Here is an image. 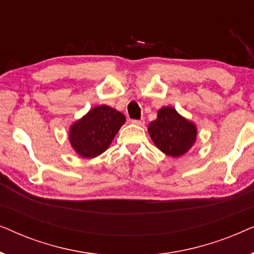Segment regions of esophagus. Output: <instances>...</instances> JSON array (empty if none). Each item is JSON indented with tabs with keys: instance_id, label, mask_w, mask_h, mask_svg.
Instances as JSON below:
<instances>
[{
	"instance_id": "34e87169",
	"label": "esophagus",
	"mask_w": 254,
	"mask_h": 254,
	"mask_svg": "<svg viewBox=\"0 0 254 254\" xmlns=\"http://www.w3.org/2000/svg\"><path fill=\"white\" fill-rule=\"evenodd\" d=\"M131 124L136 125V126H143V125H144V119H140V120H131Z\"/></svg>"
}]
</instances>
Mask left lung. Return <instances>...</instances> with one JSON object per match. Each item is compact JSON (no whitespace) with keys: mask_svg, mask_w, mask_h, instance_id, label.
<instances>
[{"mask_svg":"<svg viewBox=\"0 0 254 254\" xmlns=\"http://www.w3.org/2000/svg\"><path fill=\"white\" fill-rule=\"evenodd\" d=\"M148 131L159 150L172 157L189 151L196 138L195 126L172 107L159 110L157 119L149 124Z\"/></svg>","mask_w":254,"mask_h":254,"instance_id":"left-lung-1","label":"left lung"}]
</instances>
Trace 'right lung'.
<instances>
[{"label":"right lung","mask_w":254,"mask_h":254,"mask_svg":"<svg viewBox=\"0 0 254 254\" xmlns=\"http://www.w3.org/2000/svg\"><path fill=\"white\" fill-rule=\"evenodd\" d=\"M125 121L124 114L112 107L97 106L72 125L69 140L79 156L93 158L109 148Z\"/></svg>","instance_id":"add662e5"}]
</instances>
